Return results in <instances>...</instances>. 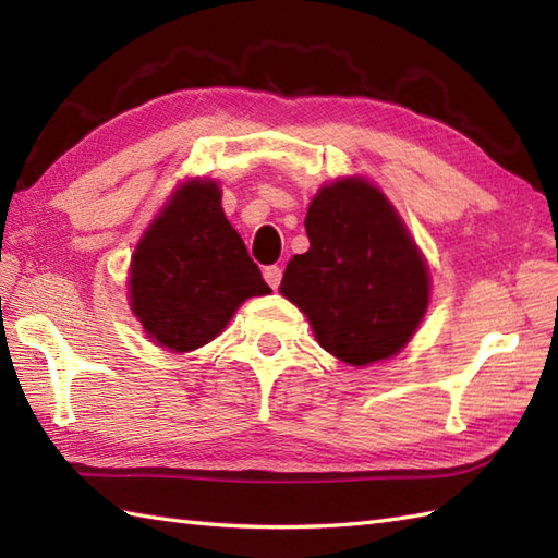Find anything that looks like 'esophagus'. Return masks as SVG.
I'll list each match as a JSON object with an SVG mask.
<instances>
[{
    "label": "esophagus",
    "mask_w": 558,
    "mask_h": 558,
    "mask_svg": "<svg viewBox=\"0 0 558 558\" xmlns=\"http://www.w3.org/2000/svg\"><path fill=\"white\" fill-rule=\"evenodd\" d=\"M264 278H266V282L270 284V288L278 290L280 278H282V268L280 266H266L264 268Z\"/></svg>",
    "instance_id": "obj_1"
}]
</instances>
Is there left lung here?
<instances>
[{"label": "left lung", "mask_w": 558, "mask_h": 558, "mask_svg": "<svg viewBox=\"0 0 558 558\" xmlns=\"http://www.w3.org/2000/svg\"><path fill=\"white\" fill-rule=\"evenodd\" d=\"M304 226L308 252L290 258L280 292L347 364L397 354L425 314L430 278L392 204L366 180H338L318 190Z\"/></svg>", "instance_id": "1"}]
</instances>
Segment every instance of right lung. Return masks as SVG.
Instances as JSON below:
<instances>
[{"instance_id": "add662e5", "label": "right lung", "mask_w": 558, "mask_h": 558, "mask_svg": "<svg viewBox=\"0 0 558 558\" xmlns=\"http://www.w3.org/2000/svg\"><path fill=\"white\" fill-rule=\"evenodd\" d=\"M268 292L216 183L180 187L133 256L131 306L149 338L173 352L211 342L247 296Z\"/></svg>"}]
</instances>
